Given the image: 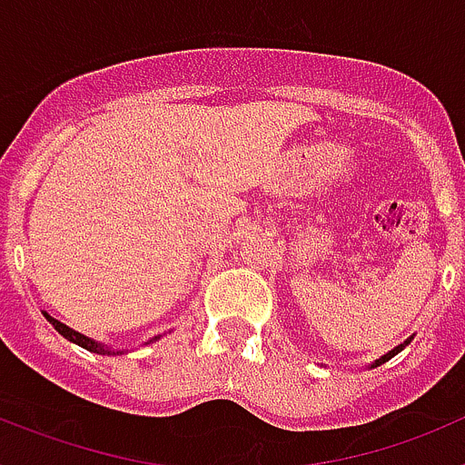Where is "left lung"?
Listing matches in <instances>:
<instances>
[{"label": "left lung", "instance_id": "obj_1", "mask_svg": "<svg viewBox=\"0 0 465 465\" xmlns=\"http://www.w3.org/2000/svg\"><path fill=\"white\" fill-rule=\"evenodd\" d=\"M412 340H414V335H410V338H408V340H405V342H401V344H398V347H393V349H391V351H386V354H384V356H380V359H377V361H372V363H371V365H368V368H377V365L386 363V361H389V359H393V356H396V354H401L402 349L408 347V344H410V342H412Z\"/></svg>", "mask_w": 465, "mask_h": 465}]
</instances>
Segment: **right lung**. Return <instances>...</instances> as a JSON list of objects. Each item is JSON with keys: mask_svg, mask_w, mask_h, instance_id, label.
<instances>
[{"mask_svg": "<svg viewBox=\"0 0 465 465\" xmlns=\"http://www.w3.org/2000/svg\"><path fill=\"white\" fill-rule=\"evenodd\" d=\"M44 316H46L48 323H51V326L55 328V331L60 332V335H63L64 340H69V342H74V344H79V347L88 349V351H93V354H102V356L127 354V349H114V347H109V344H104V342H97V340L88 338V335H84V332H79V331H74V328H69L67 323L57 322L55 316H51V314H48V312H44ZM160 338H163V335H153V338L146 340V342H143V344H153L155 340H160Z\"/></svg>", "mask_w": 465, "mask_h": 465, "instance_id": "right-lung-1", "label": "right lung"}]
</instances>
